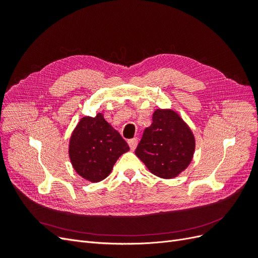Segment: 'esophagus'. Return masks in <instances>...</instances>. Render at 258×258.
Returning a JSON list of instances; mask_svg holds the SVG:
<instances>
[{
  "instance_id": "34e87169",
  "label": "esophagus",
  "mask_w": 258,
  "mask_h": 258,
  "mask_svg": "<svg viewBox=\"0 0 258 258\" xmlns=\"http://www.w3.org/2000/svg\"><path fill=\"white\" fill-rule=\"evenodd\" d=\"M128 144H129V146H130V150H131V151H135L137 145H138V138L130 139L129 141H128Z\"/></svg>"
}]
</instances>
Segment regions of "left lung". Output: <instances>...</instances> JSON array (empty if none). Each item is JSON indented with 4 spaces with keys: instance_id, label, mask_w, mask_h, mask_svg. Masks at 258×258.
<instances>
[{
    "instance_id": "8db88e82",
    "label": "left lung",
    "mask_w": 258,
    "mask_h": 258,
    "mask_svg": "<svg viewBox=\"0 0 258 258\" xmlns=\"http://www.w3.org/2000/svg\"><path fill=\"white\" fill-rule=\"evenodd\" d=\"M194 151V135L181 117L173 111L157 110L136 155L155 175L172 178L189 165Z\"/></svg>"
}]
</instances>
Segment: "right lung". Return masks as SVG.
<instances>
[{
  "mask_svg": "<svg viewBox=\"0 0 258 258\" xmlns=\"http://www.w3.org/2000/svg\"><path fill=\"white\" fill-rule=\"evenodd\" d=\"M128 151L127 142L99 113L81 119L72 134L69 154L77 173L88 181L100 182Z\"/></svg>",
  "mask_w": 258,
  "mask_h": 258,
  "instance_id": "1",
  "label": "right lung"
}]
</instances>
